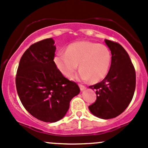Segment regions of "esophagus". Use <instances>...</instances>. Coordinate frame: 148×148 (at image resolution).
<instances>
[{
    "label": "esophagus",
    "instance_id": "obj_1",
    "mask_svg": "<svg viewBox=\"0 0 148 148\" xmlns=\"http://www.w3.org/2000/svg\"><path fill=\"white\" fill-rule=\"evenodd\" d=\"M79 87H80V90H81V91L84 90L85 88H86V87L84 86V85H81V84H79Z\"/></svg>",
    "mask_w": 148,
    "mask_h": 148
}]
</instances>
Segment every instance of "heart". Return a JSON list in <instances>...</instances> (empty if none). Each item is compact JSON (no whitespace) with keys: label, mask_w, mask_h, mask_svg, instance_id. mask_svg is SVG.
Wrapping results in <instances>:
<instances>
[{"label":"heart","mask_w":148,"mask_h":148,"mask_svg":"<svg viewBox=\"0 0 148 148\" xmlns=\"http://www.w3.org/2000/svg\"><path fill=\"white\" fill-rule=\"evenodd\" d=\"M54 61L61 73L69 79L74 77L79 63V78L96 83L107 75L111 53L104 45L81 41L68 45L66 52H58Z\"/></svg>","instance_id":"b5f03b06"}]
</instances>
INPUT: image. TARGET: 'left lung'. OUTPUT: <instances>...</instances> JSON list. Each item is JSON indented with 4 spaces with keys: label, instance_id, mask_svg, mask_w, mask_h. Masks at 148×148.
Segmentation results:
<instances>
[{
    "label": "left lung",
    "instance_id": "obj_1",
    "mask_svg": "<svg viewBox=\"0 0 148 148\" xmlns=\"http://www.w3.org/2000/svg\"><path fill=\"white\" fill-rule=\"evenodd\" d=\"M105 42L112 55L110 68L103 80L89 86L95 90L97 99L88 108L97 118L110 119L120 115L130 104L135 92L136 75L123 47L106 39Z\"/></svg>",
    "mask_w": 148,
    "mask_h": 148
}]
</instances>
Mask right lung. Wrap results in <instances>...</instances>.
I'll use <instances>...</instances> for the list:
<instances>
[{
    "instance_id": "right-lung-1",
    "label": "right lung",
    "mask_w": 148,
    "mask_h": 148,
    "mask_svg": "<svg viewBox=\"0 0 148 148\" xmlns=\"http://www.w3.org/2000/svg\"><path fill=\"white\" fill-rule=\"evenodd\" d=\"M53 38L30 45L21 57L16 77L23 107L37 119L55 123L63 118L70 102L80 92L76 83L65 77L54 62Z\"/></svg>"
}]
</instances>
